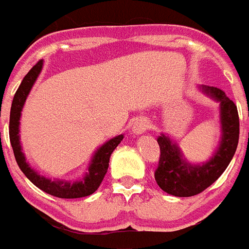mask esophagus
I'll return each mask as SVG.
<instances>
[{
    "mask_svg": "<svg viewBox=\"0 0 249 249\" xmlns=\"http://www.w3.org/2000/svg\"><path fill=\"white\" fill-rule=\"evenodd\" d=\"M149 129V121L146 119H137L132 125V132L134 134H142L143 132H146Z\"/></svg>",
    "mask_w": 249,
    "mask_h": 249,
    "instance_id": "34e87169",
    "label": "esophagus"
}]
</instances>
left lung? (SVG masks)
<instances>
[{
  "label": "left lung",
  "mask_w": 249,
  "mask_h": 249,
  "mask_svg": "<svg viewBox=\"0 0 249 249\" xmlns=\"http://www.w3.org/2000/svg\"><path fill=\"white\" fill-rule=\"evenodd\" d=\"M200 89L220 104L222 140L209 161L191 165L174 141L165 134L158 137L161 156L154 178L162 190L176 196H193L213 185L230 165L239 142V115L235 103L216 87L202 86Z\"/></svg>",
  "instance_id": "8db88e82"
}]
</instances>
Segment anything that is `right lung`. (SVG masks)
Segmentation results:
<instances>
[{"label": "right lung", "mask_w": 249, "mask_h": 249, "mask_svg": "<svg viewBox=\"0 0 249 249\" xmlns=\"http://www.w3.org/2000/svg\"><path fill=\"white\" fill-rule=\"evenodd\" d=\"M42 67H43V60H39L23 78L21 86L18 87L14 99H13L12 109H10V123H9V137H10L14 157H16L17 163L22 173L38 189L43 190L47 194L54 195L56 198H66V199L88 196L99 189L101 181L104 179V176L107 174L108 166H109L110 154L117 148V145L123 141L124 136L119 134L113 139H110L109 141H107L104 145H101L96 150V153L93 154L86 176L79 181L68 182L62 181V179H50V178L38 174L34 169H31L30 165L26 162L25 154L22 153L21 141H19V119H21V112L23 104L26 101V97L29 96L38 75L42 71Z\"/></svg>", "instance_id": "right-lung-1"}]
</instances>
